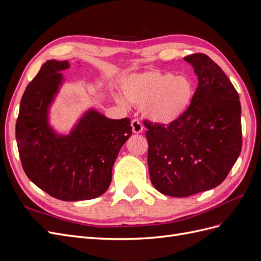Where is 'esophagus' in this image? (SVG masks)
I'll use <instances>...</instances> for the list:
<instances>
[{
  "label": "esophagus",
  "instance_id": "1",
  "mask_svg": "<svg viewBox=\"0 0 261 261\" xmlns=\"http://www.w3.org/2000/svg\"><path fill=\"white\" fill-rule=\"evenodd\" d=\"M132 128H133V132L135 134H140L144 130V126L138 120H133L132 121Z\"/></svg>",
  "mask_w": 261,
  "mask_h": 261
}]
</instances>
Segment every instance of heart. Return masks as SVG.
Returning <instances> with one entry per match:
<instances>
[{
	"label": "heart",
	"instance_id": "heart-1",
	"mask_svg": "<svg viewBox=\"0 0 261 261\" xmlns=\"http://www.w3.org/2000/svg\"><path fill=\"white\" fill-rule=\"evenodd\" d=\"M126 99L136 107H143L149 121L169 125L181 117L194 97V85L186 76H173L160 70H147L126 77L122 82ZM118 105L127 107V101L114 94Z\"/></svg>",
	"mask_w": 261,
	"mask_h": 261
}]
</instances>
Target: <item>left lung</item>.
Masks as SVG:
<instances>
[{"label":"left lung","instance_id":"8db88e82","mask_svg":"<svg viewBox=\"0 0 261 261\" xmlns=\"http://www.w3.org/2000/svg\"><path fill=\"white\" fill-rule=\"evenodd\" d=\"M184 60L198 77L191 106L172 124L144 122L150 179L156 191L172 197L220 185L242 150L241 102L231 81L206 54Z\"/></svg>","mask_w":261,"mask_h":261}]
</instances>
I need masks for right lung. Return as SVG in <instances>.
<instances>
[{
	"mask_svg": "<svg viewBox=\"0 0 261 261\" xmlns=\"http://www.w3.org/2000/svg\"><path fill=\"white\" fill-rule=\"evenodd\" d=\"M68 61H46L22 94L16 140L22 169L46 194L64 201L97 198L111 184L112 168L132 135L127 117L112 120L89 109L66 135L55 132L49 111Z\"/></svg>",
	"mask_w": 261,
	"mask_h": 261,
	"instance_id": "1",
	"label": "right lung"
}]
</instances>
